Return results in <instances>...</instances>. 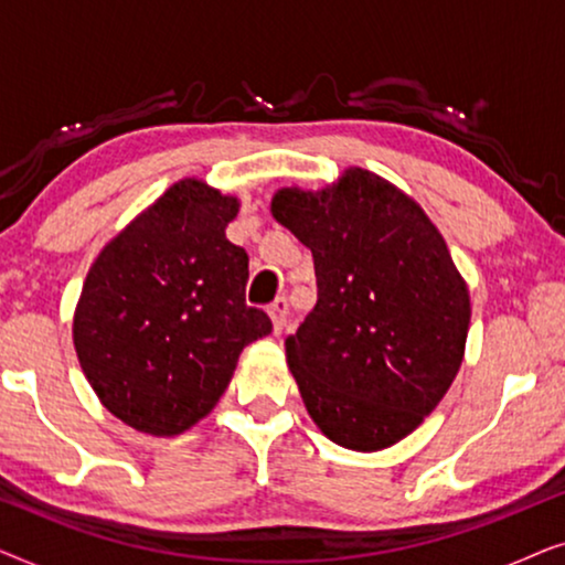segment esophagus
<instances>
[{
  "mask_svg": "<svg viewBox=\"0 0 565 565\" xmlns=\"http://www.w3.org/2000/svg\"><path fill=\"white\" fill-rule=\"evenodd\" d=\"M267 313H269V319H273L275 334H280V331L285 329V321H288V298H285V296L275 298L273 303H269Z\"/></svg>",
  "mask_w": 565,
  "mask_h": 565,
  "instance_id": "34e87169",
  "label": "esophagus"
}]
</instances>
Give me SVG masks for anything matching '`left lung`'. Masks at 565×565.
I'll use <instances>...</instances> for the list:
<instances>
[{"label": "left lung", "mask_w": 565, "mask_h": 565, "mask_svg": "<svg viewBox=\"0 0 565 565\" xmlns=\"http://www.w3.org/2000/svg\"><path fill=\"white\" fill-rule=\"evenodd\" d=\"M273 215L313 254L319 300L285 339L323 435L347 450L396 445L458 375L470 296L419 203L367 169L323 190L282 188Z\"/></svg>", "instance_id": "left-lung-1"}]
</instances>
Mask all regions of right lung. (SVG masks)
Listing matches in <instances>:
<instances>
[{
    "mask_svg": "<svg viewBox=\"0 0 565 565\" xmlns=\"http://www.w3.org/2000/svg\"><path fill=\"white\" fill-rule=\"evenodd\" d=\"M238 200L180 180L99 252L74 313V347L103 406L153 437L218 404L246 344L273 331L244 303L249 257L226 238Z\"/></svg>",
    "mask_w": 565,
    "mask_h": 565,
    "instance_id": "obj_1",
    "label": "right lung"
}]
</instances>
